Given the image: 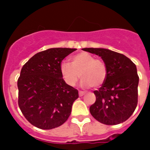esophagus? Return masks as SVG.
I'll list each match as a JSON object with an SVG mask.
<instances>
[{
	"mask_svg": "<svg viewBox=\"0 0 150 150\" xmlns=\"http://www.w3.org/2000/svg\"><path fill=\"white\" fill-rule=\"evenodd\" d=\"M79 96L81 97V96H83V95H85V92H84V91H79Z\"/></svg>",
	"mask_w": 150,
	"mask_h": 150,
	"instance_id": "34e87169",
	"label": "esophagus"
}]
</instances>
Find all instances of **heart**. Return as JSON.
I'll return each mask as SVG.
<instances>
[{"instance_id": "obj_1", "label": "heart", "mask_w": 150, "mask_h": 150, "mask_svg": "<svg viewBox=\"0 0 150 150\" xmlns=\"http://www.w3.org/2000/svg\"><path fill=\"white\" fill-rule=\"evenodd\" d=\"M61 75L70 86H75L80 75L81 85L85 88H98L103 85L107 78V67L104 62L88 52H80L71 57V64L63 62L60 65Z\"/></svg>"}]
</instances>
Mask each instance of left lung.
Masks as SVG:
<instances>
[{
	"mask_svg": "<svg viewBox=\"0 0 150 150\" xmlns=\"http://www.w3.org/2000/svg\"><path fill=\"white\" fill-rule=\"evenodd\" d=\"M82 50L101 57L108 71L102 86L94 91L96 100L89 108L91 114L106 125L126 121L134 112L138 101L139 76L136 65L123 54L110 50Z\"/></svg>",
	"mask_w": 150,
	"mask_h": 150,
	"instance_id": "1",
	"label": "left lung"
}]
</instances>
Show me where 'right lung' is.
Wrapping results in <instances>:
<instances>
[{
	"label": "right lung",
	"mask_w": 150,
	"mask_h": 150,
	"mask_svg": "<svg viewBox=\"0 0 150 150\" xmlns=\"http://www.w3.org/2000/svg\"><path fill=\"white\" fill-rule=\"evenodd\" d=\"M75 50L49 49L36 53L23 66L17 80L18 105L25 118L36 127H58L71 114L79 91L64 81L60 65Z\"/></svg>",
	"instance_id": "1"
}]
</instances>
